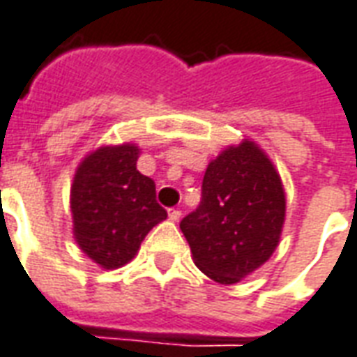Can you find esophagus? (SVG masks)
<instances>
[{"label": "esophagus", "mask_w": 357, "mask_h": 357, "mask_svg": "<svg viewBox=\"0 0 357 357\" xmlns=\"http://www.w3.org/2000/svg\"><path fill=\"white\" fill-rule=\"evenodd\" d=\"M182 217V213L178 209H169V218L171 220H178Z\"/></svg>", "instance_id": "1"}]
</instances>
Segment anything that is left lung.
I'll list each match as a JSON object with an SVG mask.
<instances>
[{"instance_id":"1","label":"left lung","mask_w":357,"mask_h":357,"mask_svg":"<svg viewBox=\"0 0 357 357\" xmlns=\"http://www.w3.org/2000/svg\"><path fill=\"white\" fill-rule=\"evenodd\" d=\"M285 218L282 181L245 140L211 161L202 202L181 220L196 266L218 283L239 282L274 253Z\"/></svg>"}]
</instances>
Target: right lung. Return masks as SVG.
Segmentation results:
<instances>
[{
  "mask_svg": "<svg viewBox=\"0 0 357 357\" xmlns=\"http://www.w3.org/2000/svg\"><path fill=\"white\" fill-rule=\"evenodd\" d=\"M139 148H100L85 158L72 184L77 245L106 270L131 261L142 239L167 217L155 202V184L137 171Z\"/></svg>",
  "mask_w": 357,
  "mask_h": 357,
  "instance_id": "1",
  "label": "right lung"
}]
</instances>
